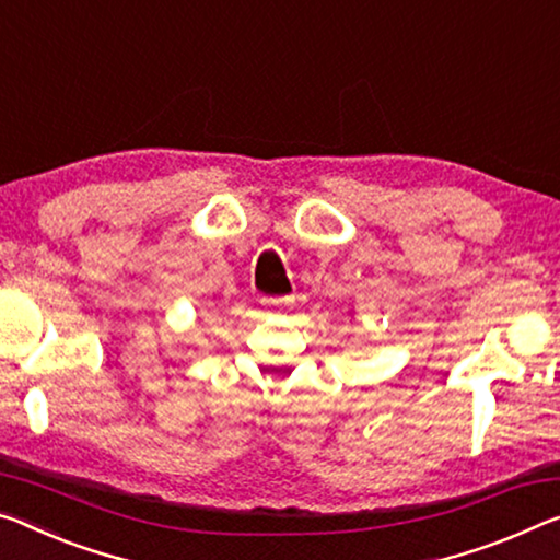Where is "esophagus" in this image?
<instances>
[{
  "instance_id": "esophagus-1",
  "label": "esophagus",
  "mask_w": 560,
  "mask_h": 560,
  "mask_svg": "<svg viewBox=\"0 0 560 560\" xmlns=\"http://www.w3.org/2000/svg\"><path fill=\"white\" fill-rule=\"evenodd\" d=\"M262 305L265 307H272V310H280V307H288L292 305V298H262Z\"/></svg>"
}]
</instances>
